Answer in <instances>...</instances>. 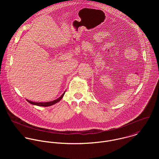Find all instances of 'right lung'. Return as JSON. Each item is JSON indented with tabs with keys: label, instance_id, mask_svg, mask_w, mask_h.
<instances>
[{
	"label": "right lung",
	"instance_id": "1",
	"mask_svg": "<svg viewBox=\"0 0 159 159\" xmlns=\"http://www.w3.org/2000/svg\"><path fill=\"white\" fill-rule=\"evenodd\" d=\"M65 93V92H64V93H63L59 98H58L57 99L54 100V101H50V102H33V101H29V100H28V99H26V100H27L28 102H29L30 103H31V104H33V105H36V106H44V107H47V106H52V105H53V104H56L57 102H58V101H60L62 99L63 96H64Z\"/></svg>",
	"mask_w": 159,
	"mask_h": 159
}]
</instances>
